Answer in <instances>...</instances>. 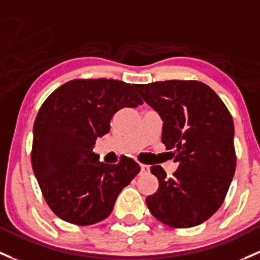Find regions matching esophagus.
<instances>
[{
	"label": "esophagus",
	"instance_id": "obj_1",
	"mask_svg": "<svg viewBox=\"0 0 260 260\" xmlns=\"http://www.w3.org/2000/svg\"><path fill=\"white\" fill-rule=\"evenodd\" d=\"M141 171L143 172V173H147V172H149V166L141 165Z\"/></svg>",
	"mask_w": 260,
	"mask_h": 260
}]
</instances>
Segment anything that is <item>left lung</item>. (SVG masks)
<instances>
[{"instance_id": "1", "label": "left lung", "mask_w": 260, "mask_h": 260, "mask_svg": "<svg viewBox=\"0 0 260 260\" xmlns=\"http://www.w3.org/2000/svg\"><path fill=\"white\" fill-rule=\"evenodd\" d=\"M163 121L162 142L178 168L167 177L152 166L159 187L146 202L152 215L173 228L206 222L222 206L236 172L234 124L218 94L198 81L136 84Z\"/></svg>"}]
</instances>
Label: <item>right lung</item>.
Instances as JSON below:
<instances>
[{
  "label": "right lung",
  "mask_w": 260,
  "mask_h": 260,
  "mask_svg": "<svg viewBox=\"0 0 260 260\" xmlns=\"http://www.w3.org/2000/svg\"><path fill=\"white\" fill-rule=\"evenodd\" d=\"M136 84L117 80H73L45 101L34 124L32 168L54 214L68 223L91 225L106 219L125 185L141 171L132 158L100 162L97 138L124 107H138Z\"/></svg>",
  "instance_id": "1"
}]
</instances>
